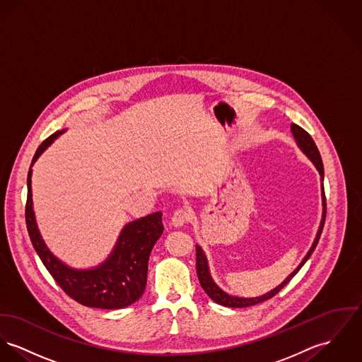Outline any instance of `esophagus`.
I'll list each match as a JSON object with an SVG mask.
<instances>
[{"mask_svg":"<svg viewBox=\"0 0 362 362\" xmlns=\"http://www.w3.org/2000/svg\"><path fill=\"white\" fill-rule=\"evenodd\" d=\"M192 218V211L189 209H178L174 211L171 217V224L174 227H182Z\"/></svg>","mask_w":362,"mask_h":362,"instance_id":"34e87169","label":"esophagus"}]
</instances>
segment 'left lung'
Masks as SVG:
<instances>
[{
    "label": "left lung",
    "mask_w": 362,
    "mask_h": 362,
    "mask_svg": "<svg viewBox=\"0 0 362 362\" xmlns=\"http://www.w3.org/2000/svg\"><path fill=\"white\" fill-rule=\"evenodd\" d=\"M291 130L292 134L296 139L297 145L298 148L303 151V153L314 163V165L317 167L320 175H321V180H324V165H322V159H321V155H320V151L314 142V139L311 138V135L305 130H303L300 126L297 124H292L291 126ZM322 220H321V226H320V230L317 232V236H315V240L311 246V249L308 250V253L305 255V257L303 259V262L298 264L296 269L281 284L278 285L275 289H272L271 292L265 293L263 296L260 297H250V298H246V297H238L230 296L228 293H226L224 291H221L213 281L211 275H210V271H209V265H207V259L202 250L200 246L197 245V278H199V282H200V286L203 288V291L207 293V296L210 297L213 301L221 304V305H226V307H233V308H238V307H250V305H255V304H259L262 301H265L271 297L275 296L282 288H285L289 281L296 275L298 272V269L304 265V263L310 259V256L313 255L314 249L317 247L318 245V240L321 238V233L324 230V224H325V217H327V200H325V191H324V185H322Z\"/></svg>",
    "instance_id": "1"
}]
</instances>
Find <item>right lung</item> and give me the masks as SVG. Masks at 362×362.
Instances as JSON below:
<instances>
[{"instance_id": "1", "label": "right lung", "mask_w": 362, "mask_h": 362, "mask_svg": "<svg viewBox=\"0 0 362 362\" xmlns=\"http://www.w3.org/2000/svg\"><path fill=\"white\" fill-rule=\"evenodd\" d=\"M64 132H54L38 146L30 167ZM25 214L29 236L38 257L67 296L87 307L117 310L130 305L144 295L149 255L156 240L163 233L162 211L129 223L120 232L110 256L98 267L90 269H76L66 265L57 259L44 243L34 217L32 168L28 174Z\"/></svg>"}]
</instances>
